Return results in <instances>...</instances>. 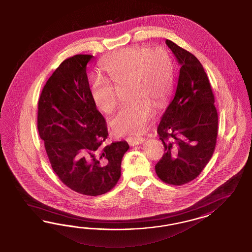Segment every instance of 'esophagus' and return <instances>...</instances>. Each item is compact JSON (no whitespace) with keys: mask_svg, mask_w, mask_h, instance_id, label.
I'll return each mask as SVG.
<instances>
[{"mask_svg":"<svg viewBox=\"0 0 252 252\" xmlns=\"http://www.w3.org/2000/svg\"><path fill=\"white\" fill-rule=\"evenodd\" d=\"M126 141L128 142L130 146L138 145L144 142V138L142 137H130L126 139Z\"/></svg>","mask_w":252,"mask_h":252,"instance_id":"obj_1","label":"esophagus"}]
</instances>
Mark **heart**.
<instances>
[{
    "mask_svg": "<svg viewBox=\"0 0 252 252\" xmlns=\"http://www.w3.org/2000/svg\"><path fill=\"white\" fill-rule=\"evenodd\" d=\"M99 76L92 79L90 93L95 107L110 114L116 107L113 84L127 83L131 99L111 121L117 135H139L154 115V104L163 106L174 88V65L161 47H129L109 55L100 63Z\"/></svg>",
    "mask_w": 252,
    "mask_h": 252,
    "instance_id": "b5f03b06",
    "label": "heart"
}]
</instances>
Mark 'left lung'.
<instances>
[{"label": "left lung", "mask_w": 252, "mask_h": 252, "mask_svg": "<svg viewBox=\"0 0 252 252\" xmlns=\"http://www.w3.org/2000/svg\"><path fill=\"white\" fill-rule=\"evenodd\" d=\"M181 65L174 99L157 132L164 153L155 171L164 183L180 186L195 179L211 160L218 134V115L206 72L193 54L166 39Z\"/></svg>", "instance_id": "1"}]
</instances>
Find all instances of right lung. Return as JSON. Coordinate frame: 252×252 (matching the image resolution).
<instances>
[{
    "label": "right lung",
    "mask_w": 252,
    "mask_h": 252,
    "mask_svg": "<svg viewBox=\"0 0 252 252\" xmlns=\"http://www.w3.org/2000/svg\"><path fill=\"white\" fill-rule=\"evenodd\" d=\"M94 56L65 59L50 76L38 99V130L54 173L72 190L99 196L121 176L126 141L104 146L106 122L92 101L87 64Z\"/></svg>",
    "instance_id": "1"
}]
</instances>
